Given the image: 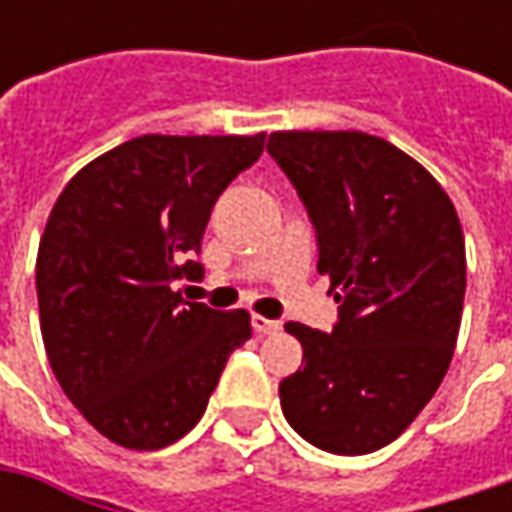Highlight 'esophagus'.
Returning <instances> with one entry per match:
<instances>
[{
    "mask_svg": "<svg viewBox=\"0 0 512 512\" xmlns=\"http://www.w3.org/2000/svg\"><path fill=\"white\" fill-rule=\"evenodd\" d=\"M250 325H253V330H256L259 336H270V333H279V330H282V322H276V319H265V316H253V319H250Z\"/></svg>",
    "mask_w": 512,
    "mask_h": 512,
    "instance_id": "obj_1",
    "label": "esophagus"
}]
</instances>
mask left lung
<instances>
[{"label": "left lung", "instance_id": "left-lung-1", "mask_svg": "<svg viewBox=\"0 0 512 512\" xmlns=\"http://www.w3.org/2000/svg\"><path fill=\"white\" fill-rule=\"evenodd\" d=\"M267 153L316 230L330 333L287 322L302 367L279 384L287 424L336 456L399 439L439 390L462 325L464 236L442 185L359 130L270 133Z\"/></svg>", "mask_w": 512, "mask_h": 512}]
</instances>
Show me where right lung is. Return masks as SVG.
<instances>
[{
	"label": "right lung",
	"mask_w": 512,
	"mask_h": 512,
	"mask_svg": "<svg viewBox=\"0 0 512 512\" xmlns=\"http://www.w3.org/2000/svg\"><path fill=\"white\" fill-rule=\"evenodd\" d=\"M265 148L256 136H139L79 170L36 256L39 322L56 382L105 439L179 442L205 413L245 310L185 302L210 210Z\"/></svg>",
	"instance_id": "1"
}]
</instances>
